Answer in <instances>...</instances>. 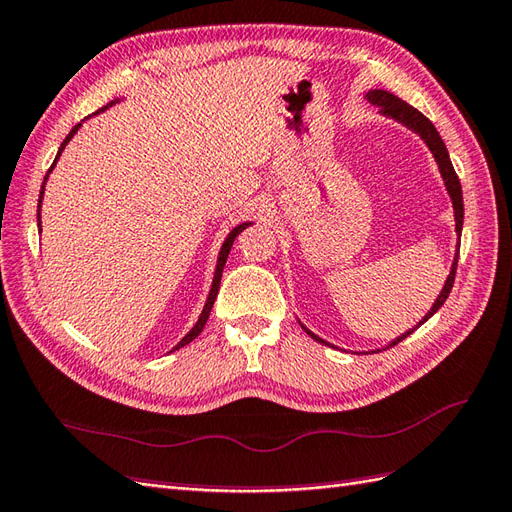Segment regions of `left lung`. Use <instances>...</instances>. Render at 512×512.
<instances>
[{
    "mask_svg": "<svg viewBox=\"0 0 512 512\" xmlns=\"http://www.w3.org/2000/svg\"><path fill=\"white\" fill-rule=\"evenodd\" d=\"M364 100H366L368 104L377 106L379 113H382L384 117H388V120H395V122H399L401 126H406L408 130H412L414 135H419V137L423 139V144L427 146V150L432 152V157H434V161H436V165H438V172H441L443 185H445V189H447V196H449V200H451V209H454V222H456L454 229H456V240H458V242H456L454 261H451V268H449V275H447V279H445V283H443V290L438 292L436 301L432 303L430 312H427L412 329H408L406 334L397 336L395 340H390L388 344H384V347H382V349H390V347H395L397 342H401L403 338H408V336L412 334V331H417L423 323H427V320H430L438 310H441L443 303L447 301V296H449L451 288H454V277H456V266H458V251H460V235H462V220H465V205H462V187H460V181H458V176H456L454 165H451L449 152H447V148H445V141L441 139V135H438V130L434 128V124H432L430 120H427V117H425L423 113H419L417 109H414V106H410L408 102H403L401 98H397V95L390 93V91H384V89H368V91L364 93ZM299 325L303 327L305 334L310 336V338H314L316 342L327 344V347H334V344L323 340L320 336H316L314 331L307 329V327L301 323V320H299ZM334 349H336V347H334ZM382 349H373V351H368V353H379Z\"/></svg>",
    "mask_w": 512,
    "mask_h": 512,
    "instance_id": "obj_1",
    "label": "left lung"
}]
</instances>
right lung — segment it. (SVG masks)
Segmentation results:
<instances>
[{"label":"right lung","instance_id":"obj_1","mask_svg":"<svg viewBox=\"0 0 512 512\" xmlns=\"http://www.w3.org/2000/svg\"><path fill=\"white\" fill-rule=\"evenodd\" d=\"M117 102H122L120 98L117 100H111L109 104L106 106H102L100 111H95L93 115H100V113H104L106 109H109V106H113V104H117ZM93 115H89V117H93ZM89 117H85V120L82 122H87ZM82 122L80 124H76L74 128H71V133L65 137V141L61 144V148H58V152H56V159H54V163H52V168H50V172L45 174V178H43V185H41V194H39V207H37V227H39V233H41V205H43V194H45V183H47V178H50V174H52V170L56 168V163H58V159H61V154H63V150H65V146L69 144L71 139H74V135L78 133L80 130V126H82ZM251 224H255V222H240L237 224V227H233L231 231H229V235L224 237V242H222V246H220V253H218V259H216V270H213V281H211V288H209V294H207V301H205V305H202V312H200V316H198V320H196V325L187 331V334L183 336V340L176 344V347L172 349V351H178V349H183L185 344H189L192 340H196L198 336H200V331L205 329V325H207V320H209V314H211V307H213V303H216V296H218V288H220V279H222V270H224V264H227V257H229V253H231V246H233V242H235V237L240 235L244 229H248L251 227Z\"/></svg>","mask_w":512,"mask_h":512}]
</instances>
